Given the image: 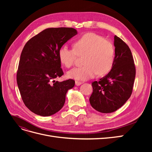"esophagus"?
I'll return each mask as SVG.
<instances>
[{"label":"esophagus","mask_w":152,"mask_h":152,"mask_svg":"<svg viewBox=\"0 0 152 152\" xmlns=\"http://www.w3.org/2000/svg\"><path fill=\"white\" fill-rule=\"evenodd\" d=\"M82 84V82H80V81H75V85H76L77 86H80V85Z\"/></svg>","instance_id":"1"}]
</instances>
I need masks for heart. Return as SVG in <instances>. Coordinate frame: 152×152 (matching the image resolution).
Masks as SVG:
<instances>
[{"instance_id":"b5f03b06","label":"heart","mask_w":152,"mask_h":152,"mask_svg":"<svg viewBox=\"0 0 152 152\" xmlns=\"http://www.w3.org/2000/svg\"><path fill=\"white\" fill-rule=\"evenodd\" d=\"M73 49L66 45L58 50L59 61L66 68L74 65L79 56H83L85 65L75 68L67 73L70 79L86 80L98 74H107L113 66L115 49L113 43L103 36L93 32L84 34L73 43Z\"/></svg>"}]
</instances>
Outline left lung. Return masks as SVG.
Returning <instances> with one entry per match:
<instances>
[{"mask_svg":"<svg viewBox=\"0 0 152 152\" xmlns=\"http://www.w3.org/2000/svg\"><path fill=\"white\" fill-rule=\"evenodd\" d=\"M115 56L113 66L108 74L92 83L93 91L90 104L96 110L112 113L124 104L132 94L136 68L132 53L124 41L114 37Z\"/></svg>","mask_w":152,"mask_h":152,"instance_id":"left-lung-1","label":"left lung"}]
</instances>
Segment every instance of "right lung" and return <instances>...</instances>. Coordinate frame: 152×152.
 <instances>
[{"label":"right lung","instance_id":"add662e5","mask_svg":"<svg viewBox=\"0 0 152 152\" xmlns=\"http://www.w3.org/2000/svg\"><path fill=\"white\" fill-rule=\"evenodd\" d=\"M77 34L73 28H49L33 37L25 45L16 79L23 102L31 112L46 117L63 107L66 94L74 87L75 80H55L63 75L58 50Z\"/></svg>","mask_w":152,"mask_h":152}]
</instances>
